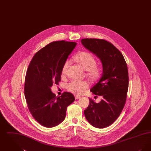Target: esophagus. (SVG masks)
<instances>
[{
  "instance_id": "1",
  "label": "esophagus",
  "mask_w": 151,
  "mask_h": 151,
  "mask_svg": "<svg viewBox=\"0 0 151 151\" xmlns=\"http://www.w3.org/2000/svg\"><path fill=\"white\" fill-rule=\"evenodd\" d=\"M75 98L76 100H77V99H79L80 98V96H77V95H75Z\"/></svg>"
}]
</instances>
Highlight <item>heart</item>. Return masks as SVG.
Listing matches in <instances>:
<instances>
[{
  "label": "heart",
  "mask_w": 151,
  "mask_h": 151,
  "mask_svg": "<svg viewBox=\"0 0 151 151\" xmlns=\"http://www.w3.org/2000/svg\"><path fill=\"white\" fill-rule=\"evenodd\" d=\"M73 59L86 70V76L89 79L92 81H96L100 79L102 70L96 65V59L92 54L87 51H82L75 55ZM69 65V60H66L64 63L61 71L62 75L66 73ZM89 86L88 83L85 80H73L66 85V88L72 93L80 95L84 93Z\"/></svg>",
  "instance_id": "obj_1"
}]
</instances>
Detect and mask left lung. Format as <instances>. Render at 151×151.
Listing matches in <instances>:
<instances>
[{
    "label": "left lung",
    "instance_id": "1",
    "mask_svg": "<svg viewBox=\"0 0 151 151\" xmlns=\"http://www.w3.org/2000/svg\"><path fill=\"white\" fill-rule=\"evenodd\" d=\"M81 42L100 59L102 64L101 78L91 89L96 97L100 96L102 99L96 103L89 99L84 115L92 126L103 129L115 121L124 106L129 88L127 65L121 51L107 41L84 38Z\"/></svg>",
    "mask_w": 151,
    "mask_h": 151
}]
</instances>
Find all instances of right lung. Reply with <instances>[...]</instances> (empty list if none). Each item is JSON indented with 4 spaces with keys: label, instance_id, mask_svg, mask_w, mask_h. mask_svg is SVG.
<instances>
[{
    "label": "right lung",
    "instance_id": "obj_1",
    "mask_svg": "<svg viewBox=\"0 0 151 151\" xmlns=\"http://www.w3.org/2000/svg\"><path fill=\"white\" fill-rule=\"evenodd\" d=\"M77 43L54 41L37 52L26 73L24 94L33 117L46 127L57 126L65 119L67 107L75 100L65 92L57 97L50 87L60 81L62 68Z\"/></svg>",
    "mask_w": 151,
    "mask_h": 151
}]
</instances>
